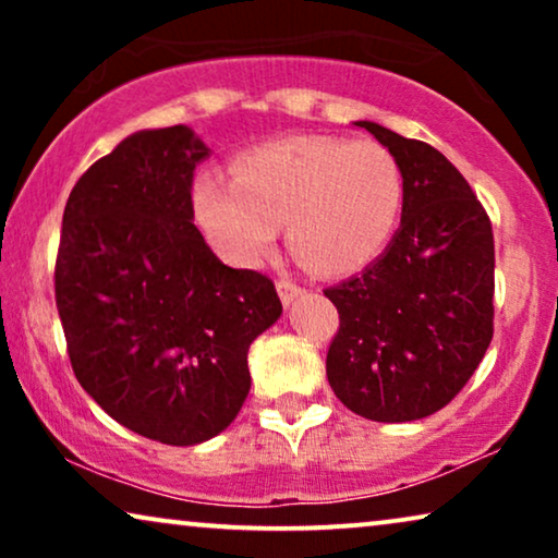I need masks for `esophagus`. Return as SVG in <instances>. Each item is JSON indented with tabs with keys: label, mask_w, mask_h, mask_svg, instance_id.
<instances>
[{
	"label": "esophagus",
	"mask_w": 558,
	"mask_h": 558,
	"mask_svg": "<svg viewBox=\"0 0 558 558\" xmlns=\"http://www.w3.org/2000/svg\"><path fill=\"white\" fill-rule=\"evenodd\" d=\"M277 292L281 296V304H284V307H289V304H292L296 296L302 294V287L294 284V281H289V279H279L277 281Z\"/></svg>",
	"instance_id": "esophagus-1"
}]
</instances>
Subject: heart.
I'll use <instances>...</instances> for the list:
<instances>
[{"instance_id":"1","label":"heart","mask_w":558,"mask_h":558,"mask_svg":"<svg viewBox=\"0 0 558 558\" xmlns=\"http://www.w3.org/2000/svg\"><path fill=\"white\" fill-rule=\"evenodd\" d=\"M401 208L399 162L365 140L292 136L235 157L233 180H193L197 226L233 266H256L284 226L296 262L319 277H345L386 248Z\"/></svg>"}]
</instances>
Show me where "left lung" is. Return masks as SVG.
<instances>
[{
	"label": "left lung",
	"instance_id": "1",
	"mask_svg": "<svg viewBox=\"0 0 558 558\" xmlns=\"http://www.w3.org/2000/svg\"><path fill=\"white\" fill-rule=\"evenodd\" d=\"M357 126L399 162L401 228L368 269L325 289L340 315L327 380L371 422H414L447 407L490 345L493 226L441 151L373 121Z\"/></svg>",
	"mask_w": 558,
	"mask_h": 558
}]
</instances>
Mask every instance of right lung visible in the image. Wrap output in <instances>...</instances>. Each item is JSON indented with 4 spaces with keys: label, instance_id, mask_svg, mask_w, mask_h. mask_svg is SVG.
<instances>
[{
    "label": "right lung",
    "instance_id": "obj_1",
    "mask_svg": "<svg viewBox=\"0 0 558 558\" xmlns=\"http://www.w3.org/2000/svg\"><path fill=\"white\" fill-rule=\"evenodd\" d=\"M193 129H144L81 174L65 203L56 304L86 393L162 445L216 437L246 401L248 348L277 323L274 281L231 269L193 218Z\"/></svg>",
    "mask_w": 558,
    "mask_h": 558
}]
</instances>
